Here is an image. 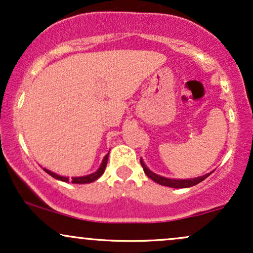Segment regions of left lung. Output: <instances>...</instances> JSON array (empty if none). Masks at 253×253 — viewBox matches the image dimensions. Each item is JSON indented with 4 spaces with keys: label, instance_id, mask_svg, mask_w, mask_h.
<instances>
[{
    "label": "left lung",
    "instance_id": "obj_1",
    "mask_svg": "<svg viewBox=\"0 0 253 253\" xmlns=\"http://www.w3.org/2000/svg\"><path fill=\"white\" fill-rule=\"evenodd\" d=\"M140 163H141V167H143V169H144V172L146 173L149 178L152 179V181H155L156 183H158V184L165 185V187H170V188H189V187H193V185L199 184V183L202 182L203 179L207 178V177L211 173H211H206V175H203V176L196 177V178H189V179L167 178V177L157 175V173L152 172V171L147 169V167L145 165L143 159H140Z\"/></svg>",
    "mask_w": 253,
    "mask_h": 253
}]
</instances>
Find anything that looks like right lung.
Masks as SVG:
<instances>
[{
  "instance_id": "1",
  "label": "right lung",
  "mask_w": 253,
  "mask_h": 253,
  "mask_svg": "<svg viewBox=\"0 0 253 253\" xmlns=\"http://www.w3.org/2000/svg\"><path fill=\"white\" fill-rule=\"evenodd\" d=\"M108 155H109V153H108ZM108 155L104 156L102 163H101V167L98 168L97 171H95V172L90 173V175H86V176H82V177H72V178H71V183H76V184H84V183H91V182L96 181L97 178H100V177L103 175L104 169H106V167H107V162H108ZM43 170H45L46 172L48 173V175L53 177V178L59 179V181H63V182H69V181H70V179H69V177L59 176V175H57V173L52 172V171L47 170V169H43Z\"/></svg>"
}]
</instances>
